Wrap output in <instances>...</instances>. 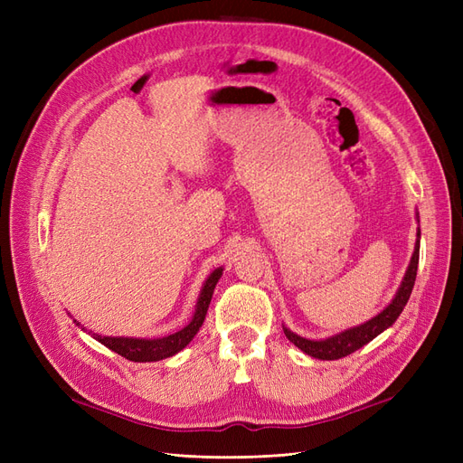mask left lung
Masks as SVG:
<instances>
[{
  "label": "left lung",
  "mask_w": 463,
  "mask_h": 463,
  "mask_svg": "<svg viewBox=\"0 0 463 463\" xmlns=\"http://www.w3.org/2000/svg\"><path fill=\"white\" fill-rule=\"evenodd\" d=\"M419 237H421V232L417 230V241H415V250L413 257L410 260L408 270H405V276L402 279V286L398 288L394 299L390 301V305L386 307L384 311L378 313L376 317H373L371 320L363 322L359 326L347 328L340 334L330 335L326 340H309L303 338V335H298L296 332H291L289 328L284 326V334L286 338L298 345L303 354L311 355L315 359H322V361H334V359H342L349 354L357 352L359 347L367 345L371 340H374L378 334L384 332L386 328H390L394 325L396 318L400 317V313L403 311V307L408 305V299L411 296V289L415 284V276H417V264H419Z\"/></svg>",
  "instance_id": "left-lung-1"
}]
</instances>
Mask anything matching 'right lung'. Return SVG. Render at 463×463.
<instances>
[{"label": "right lung", "mask_w": 463, "mask_h": 463, "mask_svg": "<svg viewBox=\"0 0 463 463\" xmlns=\"http://www.w3.org/2000/svg\"><path fill=\"white\" fill-rule=\"evenodd\" d=\"M222 266L216 270L210 272V276L206 278V282L201 289V296L197 299V309H194V315L191 318V322L187 326L181 328L179 332H174L170 335H164V338H154V340H146V338H121V335H100V334H92V338L100 342L102 345L109 347L111 352L119 354L121 357L135 361V363H146V361H160L165 357H172L175 354H179L193 338L194 334L199 332V328L203 326L206 311L210 299H213L214 288L218 284V279L222 276ZM77 322V320H75ZM79 325V322H77ZM85 330V328H82Z\"/></svg>", "instance_id": "obj_1"}]
</instances>
